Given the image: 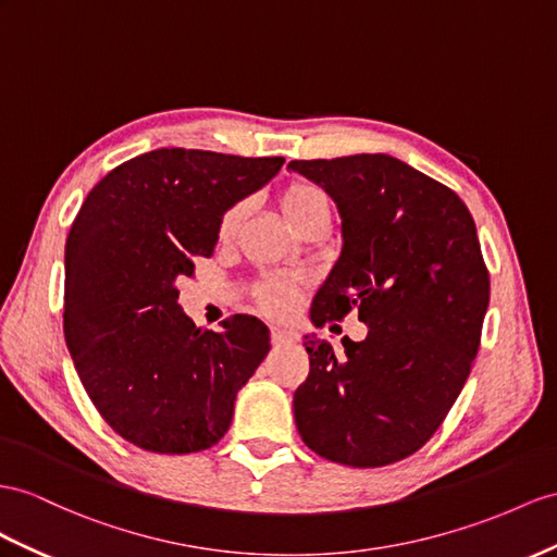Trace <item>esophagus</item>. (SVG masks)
Listing matches in <instances>:
<instances>
[{
    "instance_id": "1",
    "label": "esophagus",
    "mask_w": 557,
    "mask_h": 557,
    "mask_svg": "<svg viewBox=\"0 0 557 557\" xmlns=\"http://www.w3.org/2000/svg\"><path fill=\"white\" fill-rule=\"evenodd\" d=\"M270 338H273L275 346H284V344H294L298 336L292 330H282V326H273V332H270Z\"/></svg>"
}]
</instances>
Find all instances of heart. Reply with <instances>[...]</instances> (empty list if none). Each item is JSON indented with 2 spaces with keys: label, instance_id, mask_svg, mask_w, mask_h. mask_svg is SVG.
I'll return each instance as SVG.
<instances>
[{
  "label": "heart",
  "instance_id": "b5f03b06",
  "mask_svg": "<svg viewBox=\"0 0 557 557\" xmlns=\"http://www.w3.org/2000/svg\"><path fill=\"white\" fill-rule=\"evenodd\" d=\"M277 207L282 211L284 221H287L298 233L304 225L315 219H330V202L326 195L318 188L315 183L308 181H294L284 185L277 195ZM245 219V205H235L227 209L219 221V239L227 242L233 239L237 227ZM298 294H301V280L296 277H268L259 287H256V301L268 315H284L296 304Z\"/></svg>",
  "mask_w": 557,
  "mask_h": 557
}]
</instances>
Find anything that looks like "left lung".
Listing matches in <instances>:
<instances>
[{
    "label": "left lung",
    "instance_id": "left-lung-1",
    "mask_svg": "<svg viewBox=\"0 0 557 557\" xmlns=\"http://www.w3.org/2000/svg\"><path fill=\"white\" fill-rule=\"evenodd\" d=\"M334 199L341 253L312 296L322 326L358 310L367 338L344 355L306 334L310 374L294 393L306 445L352 468H379L425 445L473 364L490 275L459 195L391 154L294 160Z\"/></svg>",
    "mask_w": 557,
    "mask_h": 557
}]
</instances>
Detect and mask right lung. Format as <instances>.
Masks as SVG:
<instances>
[{
	"label": "right lung",
	"instance_id": "obj_1",
	"mask_svg": "<svg viewBox=\"0 0 557 557\" xmlns=\"http://www.w3.org/2000/svg\"><path fill=\"white\" fill-rule=\"evenodd\" d=\"M282 164L160 148L112 169L84 199L65 242V344L91 403L132 445L190 454L231 428L270 330L251 315L202 330L176 284L213 253L223 213Z\"/></svg>",
	"mask_w": 557,
	"mask_h": 557
}]
</instances>
